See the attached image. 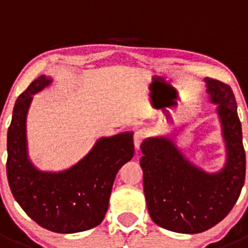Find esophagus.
<instances>
[{"mask_svg": "<svg viewBox=\"0 0 248 248\" xmlns=\"http://www.w3.org/2000/svg\"><path fill=\"white\" fill-rule=\"evenodd\" d=\"M146 138V131L145 130H138L135 131L134 134V146L137 150H139L140 149V145H141V143H143V140Z\"/></svg>", "mask_w": 248, "mask_h": 248, "instance_id": "34e87169", "label": "esophagus"}]
</instances>
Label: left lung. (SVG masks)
<instances>
[{
  "label": "left lung",
  "mask_w": 248,
  "mask_h": 248,
  "mask_svg": "<svg viewBox=\"0 0 248 248\" xmlns=\"http://www.w3.org/2000/svg\"><path fill=\"white\" fill-rule=\"evenodd\" d=\"M210 102L217 104L227 159L209 174L184 156L172 139L148 138L141 143L144 194L151 218L180 233H200L226 217L245 184L246 155L233 92L230 85L205 78Z\"/></svg>",
  "instance_id": "left-lung-1"
}]
</instances>
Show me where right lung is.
I'll return each mask as SVG.
<instances>
[{
  "label": "right lung",
  "mask_w": 248,
  "mask_h": 248,
  "mask_svg": "<svg viewBox=\"0 0 248 248\" xmlns=\"http://www.w3.org/2000/svg\"><path fill=\"white\" fill-rule=\"evenodd\" d=\"M50 83L49 77H38L16 100L7 133V179L17 202L39 226L74 233L93 229L104 218L115 175L134 156L133 131L100 138L64 171H41L28 157L26 119L32 95Z\"/></svg>",
  "instance_id": "1"
}]
</instances>
